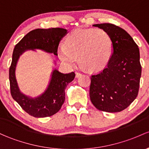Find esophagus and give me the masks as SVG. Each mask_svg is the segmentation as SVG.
<instances>
[{
  "label": "esophagus",
  "mask_w": 149,
  "mask_h": 149,
  "mask_svg": "<svg viewBox=\"0 0 149 149\" xmlns=\"http://www.w3.org/2000/svg\"><path fill=\"white\" fill-rule=\"evenodd\" d=\"M75 74H76V77H79L81 76V74L80 72H76Z\"/></svg>",
  "instance_id": "obj_1"
}]
</instances>
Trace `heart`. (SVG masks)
Returning a JSON list of instances; mask_svg holds the SVG:
<instances>
[{"label": "heart", "mask_w": 149, "mask_h": 149, "mask_svg": "<svg viewBox=\"0 0 149 149\" xmlns=\"http://www.w3.org/2000/svg\"><path fill=\"white\" fill-rule=\"evenodd\" d=\"M113 42L111 36L102 28L74 30L67 37L65 47L57 49L59 58L68 66L79 61L90 71L104 68L112 55Z\"/></svg>", "instance_id": "obj_1"}]
</instances>
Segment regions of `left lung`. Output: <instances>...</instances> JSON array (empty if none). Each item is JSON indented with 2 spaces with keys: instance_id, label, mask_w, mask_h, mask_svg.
I'll list each match as a JSON object with an SVG mask.
<instances>
[{
  "instance_id": "obj_1",
  "label": "left lung",
  "mask_w": 149,
  "mask_h": 149,
  "mask_svg": "<svg viewBox=\"0 0 149 149\" xmlns=\"http://www.w3.org/2000/svg\"><path fill=\"white\" fill-rule=\"evenodd\" d=\"M94 26L110 35L113 50L106 68L91 75V102L101 111L119 112L127 108L138 95L141 75L139 49L130 35L120 27L110 23Z\"/></svg>"
}]
</instances>
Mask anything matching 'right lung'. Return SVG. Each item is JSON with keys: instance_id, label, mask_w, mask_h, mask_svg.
<instances>
[{"instance_id": "obj_1", "label": "right lung", "mask_w": 149, "mask_h": 149, "mask_svg": "<svg viewBox=\"0 0 149 149\" xmlns=\"http://www.w3.org/2000/svg\"><path fill=\"white\" fill-rule=\"evenodd\" d=\"M67 30L60 28L36 29L22 38L13 52L12 62L9 69L10 94L25 112L37 118L51 116L61 109L65 100V88L75 77L74 72L63 74L57 70L52 72V79L47 90L36 99H30L20 92L15 79V71L19 57L26 49H41L57 55L59 43Z\"/></svg>"}]
</instances>
